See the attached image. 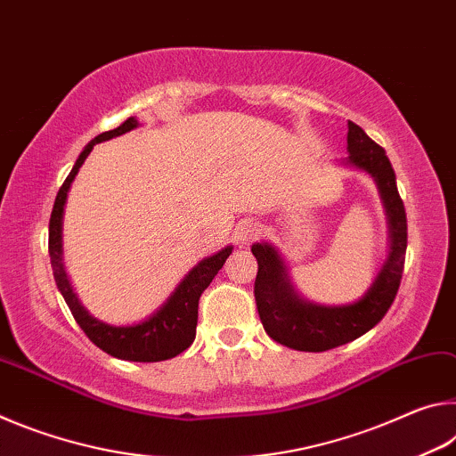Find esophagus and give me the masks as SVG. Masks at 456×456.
<instances>
[{
    "label": "esophagus",
    "mask_w": 456,
    "mask_h": 456,
    "mask_svg": "<svg viewBox=\"0 0 456 456\" xmlns=\"http://www.w3.org/2000/svg\"><path fill=\"white\" fill-rule=\"evenodd\" d=\"M259 233H261L259 223H256V221H249V219H245V221L239 223L237 229H235V237H237L239 241H241V243L253 241V239H257V235H259Z\"/></svg>",
    "instance_id": "34e87169"
}]
</instances>
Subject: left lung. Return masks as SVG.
I'll list each match as a JSON object with an SVG mask.
<instances>
[{"label": "left lung", "instance_id": "1", "mask_svg": "<svg viewBox=\"0 0 456 456\" xmlns=\"http://www.w3.org/2000/svg\"><path fill=\"white\" fill-rule=\"evenodd\" d=\"M348 163L372 175L380 189L390 221V257L360 302L326 307L307 304L293 293L273 247L265 243L253 245L251 251L257 259L253 293H256L259 320L269 338L291 350L326 352L366 334L390 310L403 281L408 227L404 203L396 189L395 168L382 146L376 144L354 122H348Z\"/></svg>", "mask_w": 456, "mask_h": 456}]
</instances>
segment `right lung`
<instances>
[{"instance_id":"1","label":"right lung","mask_w":456,"mask_h":456,"mask_svg":"<svg viewBox=\"0 0 456 456\" xmlns=\"http://www.w3.org/2000/svg\"><path fill=\"white\" fill-rule=\"evenodd\" d=\"M138 122L134 118H128L122 122L118 128L108 130V133L98 134L94 141L86 144V149L80 152L78 160H76L74 168L70 175L66 176L64 184H61L56 197V203H53L52 217H50V259H52V269H53V280L58 283V289L61 296H64L68 307L74 315V320L82 328L84 334L100 350L110 354L114 358L128 360V362H160L179 356L184 352L195 339L197 331V318H199V297L213 277L219 273V269L225 264L227 257L231 256V249L233 247H225L219 253H215L213 257H207L200 261L189 272V275L179 283V288L175 289L171 297L167 299V304L160 307V310L142 323H136V326H126V328H117L108 326L88 315V312L80 305L78 299H76V293L72 291L70 283H68V277L64 272V265H61V213H64L68 189L74 181V176L78 175L80 167L84 160L94 149V144L108 141V138H114L118 134H125L128 130L136 128Z\"/></svg>"}]
</instances>
